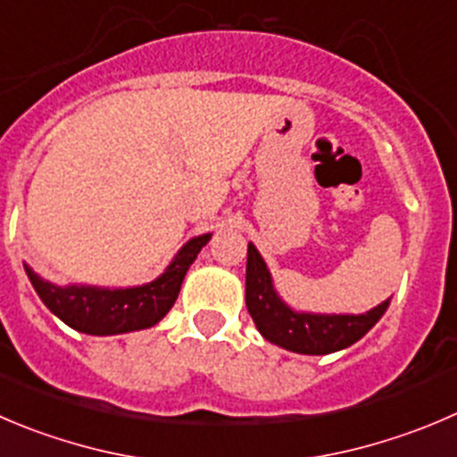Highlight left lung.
Masks as SVG:
<instances>
[{
  "mask_svg": "<svg viewBox=\"0 0 457 457\" xmlns=\"http://www.w3.org/2000/svg\"><path fill=\"white\" fill-rule=\"evenodd\" d=\"M388 305L390 298L366 314H319L294 310L289 303L282 301L267 262L253 242H249L246 310L258 332L273 345L296 354H332L345 350L379 323Z\"/></svg>",
  "mask_w": 457,
  "mask_h": 457,
  "instance_id": "8db88e82",
  "label": "left lung"
}]
</instances>
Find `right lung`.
<instances>
[{
  "instance_id": "1",
  "label": "right lung",
  "mask_w": 457,
  "mask_h": 457,
  "mask_svg": "<svg viewBox=\"0 0 457 457\" xmlns=\"http://www.w3.org/2000/svg\"><path fill=\"white\" fill-rule=\"evenodd\" d=\"M212 233L190 237L166 271L152 282L137 287H96V285H55L45 280L24 262V271L30 285L62 323L76 332L91 337H112L137 329H147L159 323L175 305L181 282L190 264L197 260L199 251L208 245Z\"/></svg>"
}]
</instances>
